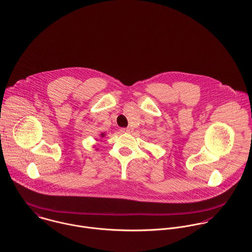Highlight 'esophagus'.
<instances>
[{
    "label": "esophagus",
    "mask_w": 252,
    "mask_h": 252,
    "mask_svg": "<svg viewBox=\"0 0 252 252\" xmlns=\"http://www.w3.org/2000/svg\"><path fill=\"white\" fill-rule=\"evenodd\" d=\"M120 131H121L122 133H130V132H131V129H130V128H121Z\"/></svg>",
    "instance_id": "esophagus-1"
}]
</instances>
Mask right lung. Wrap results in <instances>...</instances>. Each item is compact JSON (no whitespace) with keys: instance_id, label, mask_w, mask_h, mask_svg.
<instances>
[{"instance_id":"add662e5","label":"right lung","mask_w":252,"mask_h":252,"mask_svg":"<svg viewBox=\"0 0 252 252\" xmlns=\"http://www.w3.org/2000/svg\"><path fill=\"white\" fill-rule=\"evenodd\" d=\"M104 136H105V134H103V133H102V134H101V137H104Z\"/></svg>"}]
</instances>
